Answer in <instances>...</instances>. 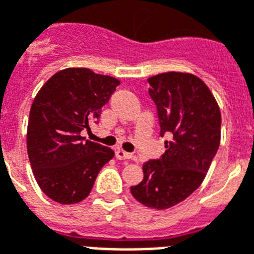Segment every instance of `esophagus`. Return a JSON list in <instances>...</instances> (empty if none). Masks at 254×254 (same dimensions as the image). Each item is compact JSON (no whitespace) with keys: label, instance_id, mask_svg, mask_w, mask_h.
<instances>
[{"label":"esophagus","instance_id":"obj_1","mask_svg":"<svg viewBox=\"0 0 254 254\" xmlns=\"http://www.w3.org/2000/svg\"><path fill=\"white\" fill-rule=\"evenodd\" d=\"M116 157H117L118 160H129V159H132V155L127 153V152L122 151V149H117L116 151Z\"/></svg>","mask_w":254,"mask_h":254}]
</instances>
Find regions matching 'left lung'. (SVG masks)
<instances>
[{"instance_id": "obj_1", "label": "left lung", "mask_w": 254, "mask_h": 254, "mask_svg": "<svg viewBox=\"0 0 254 254\" xmlns=\"http://www.w3.org/2000/svg\"><path fill=\"white\" fill-rule=\"evenodd\" d=\"M148 83L160 136L171 140L160 159L144 163V179L130 192L146 207L165 210L202 185L221 141V112L203 80L192 74L164 72Z\"/></svg>"}]
</instances>
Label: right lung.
I'll return each mask as SVG.
<instances>
[{
    "mask_svg": "<svg viewBox=\"0 0 254 254\" xmlns=\"http://www.w3.org/2000/svg\"><path fill=\"white\" fill-rule=\"evenodd\" d=\"M120 80L89 68H65L47 80L29 112L27 149L44 194L62 204L89 196L99 171L114 152L80 136L98 122Z\"/></svg>",
    "mask_w": 254,
    "mask_h": 254,
    "instance_id": "add662e5",
    "label": "right lung"
}]
</instances>
